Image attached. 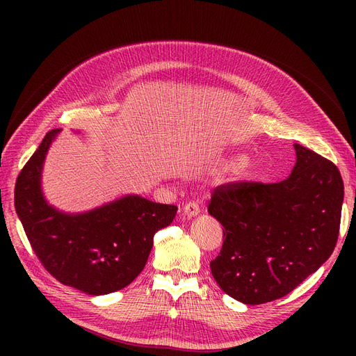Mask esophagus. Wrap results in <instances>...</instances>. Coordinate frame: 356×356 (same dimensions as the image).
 <instances>
[{
  "mask_svg": "<svg viewBox=\"0 0 356 356\" xmlns=\"http://www.w3.org/2000/svg\"><path fill=\"white\" fill-rule=\"evenodd\" d=\"M182 211H184V213L187 215V217H196V215L200 212V207L197 202H188L184 204V208H182Z\"/></svg>",
  "mask_w": 356,
  "mask_h": 356,
  "instance_id": "34e87169",
  "label": "esophagus"
}]
</instances>
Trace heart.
<instances>
[{"mask_svg": "<svg viewBox=\"0 0 356 356\" xmlns=\"http://www.w3.org/2000/svg\"><path fill=\"white\" fill-rule=\"evenodd\" d=\"M245 159H246L245 154H236L229 160V165L232 168H238L242 165V168H241L242 175L243 177H254L257 174L258 166H257V163H254V161H246V163H243Z\"/></svg>", "mask_w": 356, "mask_h": 356, "instance_id": "obj_1", "label": "heart"}]
</instances>
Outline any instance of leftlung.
Here are the masks:
<instances>
[{
  "label": "left lung",
  "instance_id": "left-lung-1",
  "mask_svg": "<svg viewBox=\"0 0 356 356\" xmlns=\"http://www.w3.org/2000/svg\"><path fill=\"white\" fill-rule=\"evenodd\" d=\"M291 175L273 184L236 181L213 188L208 212L222 224L211 272L225 294L263 305L297 288L336 248L343 179L332 161L294 144Z\"/></svg>",
  "mask_w": 356,
  "mask_h": 356
}]
</instances>
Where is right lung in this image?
I'll list each match as a JSON object with an SVG mask.
<instances>
[{"mask_svg":"<svg viewBox=\"0 0 356 356\" xmlns=\"http://www.w3.org/2000/svg\"><path fill=\"white\" fill-rule=\"evenodd\" d=\"M60 129L42 139L16 179L15 208L46 270L63 285L102 296L143 272L156 232L174 221L175 204L126 196L84 213L59 212L41 193V169Z\"/></svg>","mask_w":356,"mask_h":356,"instance_id":"1","label":"right lung"}]
</instances>
